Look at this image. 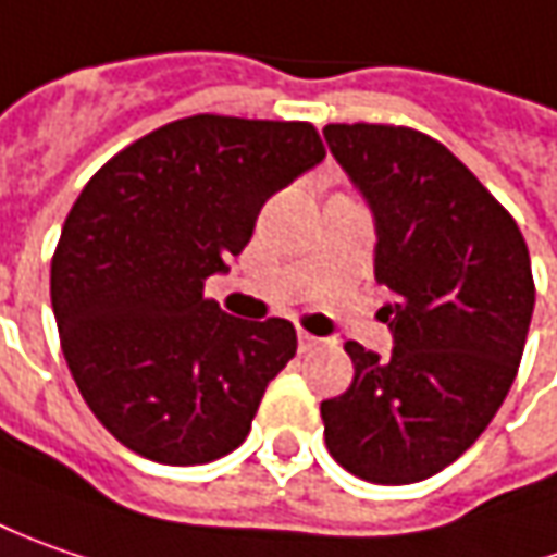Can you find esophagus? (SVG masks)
<instances>
[{
    "label": "esophagus",
    "instance_id": "1",
    "mask_svg": "<svg viewBox=\"0 0 557 557\" xmlns=\"http://www.w3.org/2000/svg\"><path fill=\"white\" fill-rule=\"evenodd\" d=\"M317 345H323V338L311 336V333H305V330H298V348L308 355V351H314Z\"/></svg>",
    "mask_w": 557,
    "mask_h": 557
}]
</instances>
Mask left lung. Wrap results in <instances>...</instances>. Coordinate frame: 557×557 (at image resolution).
Wrapping results in <instances>:
<instances>
[{
	"mask_svg": "<svg viewBox=\"0 0 557 557\" xmlns=\"http://www.w3.org/2000/svg\"><path fill=\"white\" fill-rule=\"evenodd\" d=\"M375 215L379 314L392 357L345 342L355 382L320 404L326 450L370 484L456 462L503 407L533 314L528 243L506 206L441 141L407 125L323 128Z\"/></svg>",
	"mask_w": 557,
	"mask_h": 557,
	"instance_id": "obj_1",
	"label": "left lung"
}]
</instances>
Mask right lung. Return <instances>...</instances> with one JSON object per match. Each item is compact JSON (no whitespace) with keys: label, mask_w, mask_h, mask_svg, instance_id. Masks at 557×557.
Here are the masks:
<instances>
[{"label":"right lung","mask_w":557,"mask_h":557,"mask_svg":"<svg viewBox=\"0 0 557 557\" xmlns=\"http://www.w3.org/2000/svg\"><path fill=\"white\" fill-rule=\"evenodd\" d=\"M326 157L311 123L197 113L110 157L51 256L70 375L132 453L202 466L237 450L296 326L224 314L202 296L252 237L261 206Z\"/></svg>","instance_id":"1"}]
</instances>
